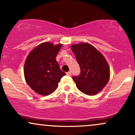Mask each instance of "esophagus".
Here are the masks:
<instances>
[{"mask_svg":"<svg viewBox=\"0 0 135 135\" xmlns=\"http://www.w3.org/2000/svg\"><path fill=\"white\" fill-rule=\"evenodd\" d=\"M66 74L67 75H69V76H70V75H72V72H68L66 73Z\"/></svg>","mask_w":135,"mask_h":135,"instance_id":"esophagus-1","label":"esophagus"}]
</instances>
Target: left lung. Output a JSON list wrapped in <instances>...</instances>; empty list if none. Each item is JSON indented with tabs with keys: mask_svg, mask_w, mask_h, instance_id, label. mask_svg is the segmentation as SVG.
<instances>
[{
	"mask_svg": "<svg viewBox=\"0 0 135 135\" xmlns=\"http://www.w3.org/2000/svg\"><path fill=\"white\" fill-rule=\"evenodd\" d=\"M71 49L81 70L79 76L72 78L77 88L88 95L98 93L110 79V67L105 57L87 42L73 44Z\"/></svg>",
	"mask_w": 135,
	"mask_h": 135,
	"instance_id": "obj_1",
	"label": "left lung"
}]
</instances>
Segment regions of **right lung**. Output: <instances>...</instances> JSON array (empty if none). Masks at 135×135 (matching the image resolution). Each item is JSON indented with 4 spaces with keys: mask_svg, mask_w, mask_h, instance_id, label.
I'll return each instance as SVG.
<instances>
[{
    "mask_svg": "<svg viewBox=\"0 0 135 135\" xmlns=\"http://www.w3.org/2000/svg\"><path fill=\"white\" fill-rule=\"evenodd\" d=\"M62 46L45 42L33 48L26 58L25 79L28 85L38 94L47 96L52 93L61 77L65 75L56 60Z\"/></svg>",
    "mask_w": 135,
    "mask_h": 135,
    "instance_id": "right-lung-1",
    "label": "right lung"
}]
</instances>
